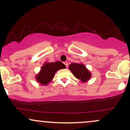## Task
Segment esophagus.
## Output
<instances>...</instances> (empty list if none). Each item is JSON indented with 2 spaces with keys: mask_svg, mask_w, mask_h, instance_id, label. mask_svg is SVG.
<instances>
[{
  "mask_svg": "<svg viewBox=\"0 0 130 130\" xmlns=\"http://www.w3.org/2000/svg\"><path fill=\"white\" fill-rule=\"evenodd\" d=\"M63 63L65 64V66H66L67 68H68V62H65Z\"/></svg>",
  "mask_w": 130,
  "mask_h": 130,
  "instance_id": "1",
  "label": "esophagus"
}]
</instances>
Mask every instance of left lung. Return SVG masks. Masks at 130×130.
<instances>
[{"mask_svg":"<svg viewBox=\"0 0 130 130\" xmlns=\"http://www.w3.org/2000/svg\"><path fill=\"white\" fill-rule=\"evenodd\" d=\"M69 70L74 77L80 80L81 82H87L91 77V73L83 63H71L69 65Z\"/></svg>","mask_w":130,"mask_h":130,"instance_id":"8db88e82","label":"left lung"}]
</instances>
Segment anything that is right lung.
I'll use <instances>...</instances> for the list:
<instances>
[{"mask_svg": "<svg viewBox=\"0 0 130 130\" xmlns=\"http://www.w3.org/2000/svg\"><path fill=\"white\" fill-rule=\"evenodd\" d=\"M65 67H66L65 65L60 61L45 62L40 68L39 73L36 76V79L42 85H47L52 81L56 71L63 69Z\"/></svg>", "mask_w": 130, "mask_h": 130, "instance_id": "1", "label": "right lung"}]
</instances>
